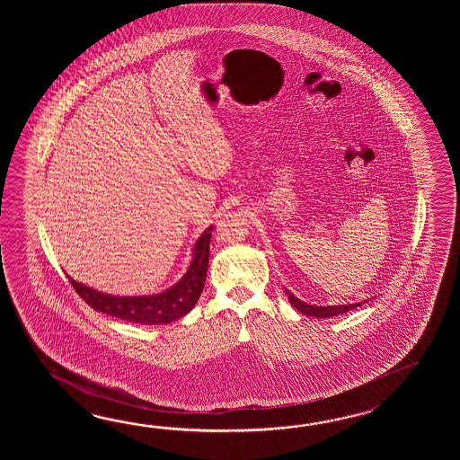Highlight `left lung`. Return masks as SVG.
I'll list each match as a JSON object with an SVG mask.
<instances>
[{
  "instance_id": "1",
  "label": "left lung",
  "mask_w": 460,
  "mask_h": 460,
  "mask_svg": "<svg viewBox=\"0 0 460 460\" xmlns=\"http://www.w3.org/2000/svg\"><path fill=\"white\" fill-rule=\"evenodd\" d=\"M286 294H288L289 303L293 304V307H296L299 313L304 314V315L317 317V319H325V317H333V315H339V314L349 313L355 307L362 305V303L342 304V305H311V304L297 299L288 289H286ZM363 303H367V301H363Z\"/></svg>"
}]
</instances>
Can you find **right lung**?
Instances as JSON below:
<instances>
[{
    "mask_svg": "<svg viewBox=\"0 0 460 460\" xmlns=\"http://www.w3.org/2000/svg\"><path fill=\"white\" fill-rule=\"evenodd\" d=\"M212 228L214 226H208L197 238L192 250V261L182 279H179V283L171 286L163 293L151 296H111L95 291L85 284L77 283L69 276L70 284L74 286L78 296L98 313L143 325L172 323L192 311L204 289Z\"/></svg>",
    "mask_w": 460,
    "mask_h": 460,
    "instance_id": "right-lung-1",
    "label": "right lung"
}]
</instances>
